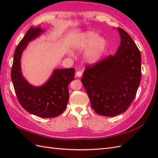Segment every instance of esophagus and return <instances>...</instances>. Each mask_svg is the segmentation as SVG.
Returning a JSON list of instances; mask_svg holds the SVG:
<instances>
[{"label": "esophagus", "instance_id": "esophagus-1", "mask_svg": "<svg viewBox=\"0 0 158 158\" xmlns=\"http://www.w3.org/2000/svg\"><path fill=\"white\" fill-rule=\"evenodd\" d=\"M82 76V72H80V71H78V72H76V77H81V76Z\"/></svg>", "mask_w": 158, "mask_h": 158}]
</instances>
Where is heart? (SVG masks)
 <instances>
[{
	"label": "heart",
	"instance_id": "1",
	"mask_svg": "<svg viewBox=\"0 0 158 158\" xmlns=\"http://www.w3.org/2000/svg\"><path fill=\"white\" fill-rule=\"evenodd\" d=\"M74 49L85 50L84 59L89 63H96L102 59L107 47V41L99 37L97 32L88 31L77 36L74 43Z\"/></svg>",
	"mask_w": 158,
	"mask_h": 158
}]
</instances>
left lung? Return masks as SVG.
<instances>
[{"label": "left lung", "mask_w": 158, "mask_h": 158, "mask_svg": "<svg viewBox=\"0 0 158 158\" xmlns=\"http://www.w3.org/2000/svg\"><path fill=\"white\" fill-rule=\"evenodd\" d=\"M117 30L121 40L116 53L87 66L82 78L92 109L106 117L127 111L141 79L140 52L125 30Z\"/></svg>", "instance_id": "left-lung-1"}]
</instances>
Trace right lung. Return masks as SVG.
<instances>
[{
    "instance_id": "obj_1",
    "label": "right lung",
    "mask_w": 158,
    "mask_h": 158,
    "mask_svg": "<svg viewBox=\"0 0 158 158\" xmlns=\"http://www.w3.org/2000/svg\"><path fill=\"white\" fill-rule=\"evenodd\" d=\"M31 27L19 43L14 55L11 78L19 103L27 112L42 118H52L63 113L69 99V84L74 79L75 69H55L49 80L40 87L30 84L23 77L20 59L28 42L44 32Z\"/></svg>"
}]
</instances>
